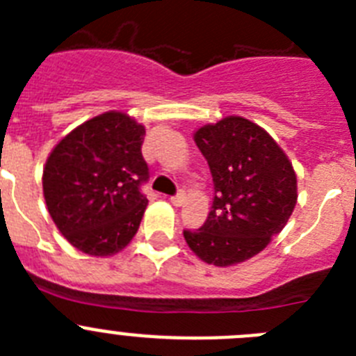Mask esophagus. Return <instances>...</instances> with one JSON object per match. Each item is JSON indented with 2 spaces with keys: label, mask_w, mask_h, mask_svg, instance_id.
<instances>
[{
  "label": "esophagus",
  "mask_w": 356,
  "mask_h": 356,
  "mask_svg": "<svg viewBox=\"0 0 356 356\" xmlns=\"http://www.w3.org/2000/svg\"><path fill=\"white\" fill-rule=\"evenodd\" d=\"M184 201H185V194L181 193V191L178 194H175V196H171V203L175 207H181L184 205Z\"/></svg>",
  "instance_id": "34e87169"
}]
</instances>
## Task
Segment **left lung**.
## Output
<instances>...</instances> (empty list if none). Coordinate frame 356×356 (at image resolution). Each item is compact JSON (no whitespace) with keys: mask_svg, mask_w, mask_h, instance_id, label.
<instances>
[{"mask_svg":"<svg viewBox=\"0 0 356 356\" xmlns=\"http://www.w3.org/2000/svg\"><path fill=\"white\" fill-rule=\"evenodd\" d=\"M213 181L201 228L184 229L188 248L207 264L226 267L264 250L296 207L292 163L273 137L244 118H225L194 135Z\"/></svg>","mask_w":356,"mask_h":356,"instance_id":"left-lung-1","label":"left lung"}]
</instances>
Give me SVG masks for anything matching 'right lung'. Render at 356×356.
<instances>
[{"mask_svg":"<svg viewBox=\"0 0 356 356\" xmlns=\"http://www.w3.org/2000/svg\"><path fill=\"white\" fill-rule=\"evenodd\" d=\"M143 124L121 112L83 122L56 144L42 175L44 200L60 234L92 257L134 238L147 205Z\"/></svg>","mask_w":356,"mask_h":356,"instance_id":"obj_1","label":"right lung"}]
</instances>
